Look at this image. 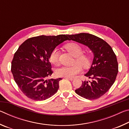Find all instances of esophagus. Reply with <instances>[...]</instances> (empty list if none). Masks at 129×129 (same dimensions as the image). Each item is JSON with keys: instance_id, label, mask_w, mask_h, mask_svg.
Wrapping results in <instances>:
<instances>
[{"instance_id": "1", "label": "esophagus", "mask_w": 129, "mask_h": 129, "mask_svg": "<svg viewBox=\"0 0 129 129\" xmlns=\"http://www.w3.org/2000/svg\"><path fill=\"white\" fill-rule=\"evenodd\" d=\"M64 78H65V79L69 80H71V81H72V80H73V79H74L73 78H69V77H64Z\"/></svg>"}]
</instances>
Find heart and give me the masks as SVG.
Instances as JSON below:
<instances>
[{
  "label": "heart",
  "instance_id": "heart-1",
  "mask_svg": "<svg viewBox=\"0 0 129 129\" xmlns=\"http://www.w3.org/2000/svg\"><path fill=\"white\" fill-rule=\"evenodd\" d=\"M65 49L75 57V63H77L71 67L62 66L56 71V75L58 77L72 78L82 71V67L87 68L91 62V57L88 53H83V48L80 44L76 43H70L64 46ZM60 51L58 49L54 48L49 55V61L52 64L57 65L59 62Z\"/></svg>",
  "mask_w": 129,
  "mask_h": 129
}]
</instances>
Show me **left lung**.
<instances>
[{
	"label": "left lung",
	"instance_id": "left-lung-1",
	"mask_svg": "<svg viewBox=\"0 0 129 129\" xmlns=\"http://www.w3.org/2000/svg\"><path fill=\"white\" fill-rule=\"evenodd\" d=\"M67 36L69 40L88 46L94 53L92 64L85 75L91 80L83 81L75 92L88 100L99 99L110 89L116 79L118 72L116 55L105 41L93 35L81 33Z\"/></svg>",
	"mask_w": 129,
	"mask_h": 129
}]
</instances>
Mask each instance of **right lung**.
<instances>
[{"instance_id": "1", "label": "right lung", "mask_w": 129, "mask_h": 129, "mask_svg": "<svg viewBox=\"0 0 129 129\" xmlns=\"http://www.w3.org/2000/svg\"><path fill=\"white\" fill-rule=\"evenodd\" d=\"M67 40V35L33 37L17 49L11 62V72L17 86L27 97L43 101L57 91L62 78L47 79L53 73L49 55L52 50Z\"/></svg>"}]
</instances>
